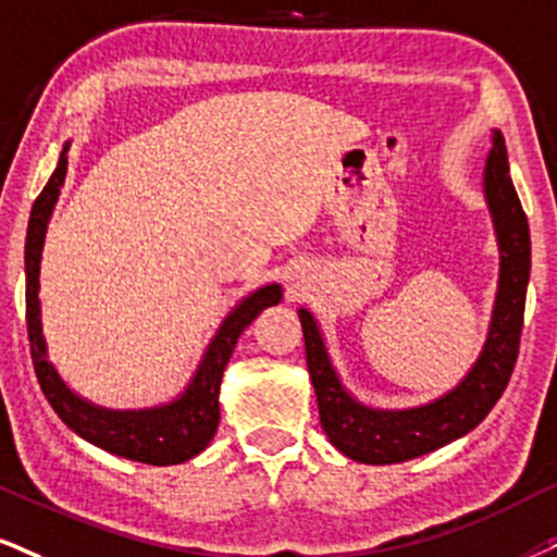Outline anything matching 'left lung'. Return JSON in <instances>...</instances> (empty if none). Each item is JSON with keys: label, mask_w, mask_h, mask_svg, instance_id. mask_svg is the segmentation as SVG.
<instances>
[{"label": "left lung", "mask_w": 557, "mask_h": 557, "mask_svg": "<svg viewBox=\"0 0 557 557\" xmlns=\"http://www.w3.org/2000/svg\"><path fill=\"white\" fill-rule=\"evenodd\" d=\"M483 194L496 230L500 271L498 292L483 351L457 387L416 408H372L343 387L325 338L310 310L299 307L305 333L307 369L318 395L320 423L335 449L363 465H395L470 434L504 395L519 356L524 325L527 284H530L532 243L530 224L511 183L509 157L498 128H493L491 152L483 168Z\"/></svg>", "instance_id": "obj_1"}]
</instances>
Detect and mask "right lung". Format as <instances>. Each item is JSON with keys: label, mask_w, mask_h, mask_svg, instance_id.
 Listing matches in <instances>:
<instances>
[{"label": "right lung", "mask_w": 557, "mask_h": 557, "mask_svg": "<svg viewBox=\"0 0 557 557\" xmlns=\"http://www.w3.org/2000/svg\"><path fill=\"white\" fill-rule=\"evenodd\" d=\"M66 152L69 141L61 149L59 164L48 177L46 188L40 190L30 211L25 237V318L27 338H30L33 369L46 400L57 410L74 434L85 442L111 451L115 457L134 459L144 465H181L196 457L211 444L219 425V387L230 356L235 351L237 338L258 318L265 307L281 301V286L265 284L250 292L232 307L230 314L216 327L214 338L209 341L198 361V369L185 384V389L170 403L139 410H113L85 400L61 380L44 338V322H40V256H44L46 230L51 222L53 206L59 201L61 185L66 181Z\"/></svg>", "instance_id": "obj_1"}]
</instances>
